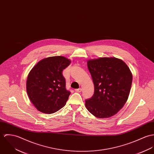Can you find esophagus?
I'll list each match as a JSON object with an SVG mask.
<instances>
[{
	"label": "esophagus",
	"instance_id": "obj_1",
	"mask_svg": "<svg viewBox=\"0 0 154 154\" xmlns=\"http://www.w3.org/2000/svg\"><path fill=\"white\" fill-rule=\"evenodd\" d=\"M82 90V89L81 88H77V89H75V91H77V92H81Z\"/></svg>",
	"mask_w": 154,
	"mask_h": 154
}]
</instances>
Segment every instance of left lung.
<instances>
[{"label": "left lung", "instance_id": "obj_1", "mask_svg": "<svg viewBox=\"0 0 154 154\" xmlns=\"http://www.w3.org/2000/svg\"><path fill=\"white\" fill-rule=\"evenodd\" d=\"M87 67L94 86L93 96L85 100L87 109L99 118L111 117L123 107L129 95L132 74L116 58L88 60Z\"/></svg>", "mask_w": 154, "mask_h": 154}]
</instances>
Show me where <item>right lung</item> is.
Here are the masks:
<instances>
[{"label": "right lung", "mask_w": 154, "mask_h": 154, "mask_svg": "<svg viewBox=\"0 0 154 154\" xmlns=\"http://www.w3.org/2000/svg\"><path fill=\"white\" fill-rule=\"evenodd\" d=\"M70 63L62 56L51 57L39 61L29 72L27 93L39 111L51 114L66 105L71 93L66 89L63 71Z\"/></svg>", "instance_id": "1"}]
</instances>
